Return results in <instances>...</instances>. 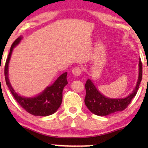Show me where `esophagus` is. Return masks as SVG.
Masks as SVG:
<instances>
[{"mask_svg":"<svg viewBox=\"0 0 148 148\" xmlns=\"http://www.w3.org/2000/svg\"><path fill=\"white\" fill-rule=\"evenodd\" d=\"M83 72V69L80 67H76L72 69V74L75 76H80Z\"/></svg>","mask_w":148,"mask_h":148,"instance_id":"obj_1","label":"esophagus"}]
</instances>
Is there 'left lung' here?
<instances>
[{
	"instance_id": "1",
	"label": "left lung",
	"mask_w": 148,
	"mask_h": 148,
	"mask_svg": "<svg viewBox=\"0 0 148 148\" xmlns=\"http://www.w3.org/2000/svg\"><path fill=\"white\" fill-rule=\"evenodd\" d=\"M138 68L139 73L138 81H137L136 88H134L132 92L125 98L111 99V98L106 97L99 92L90 79H88L86 85H85L86 90L85 103L88 109L94 114L101 115V116L108 115L111 113L125 110L131 103L132 99L136 96L139 86L141 82L143 67L140 58L139 59Z\"/></svg>"
}]
</instances>
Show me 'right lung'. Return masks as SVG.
Here are the masks:
<instances>
[{
  "instance_id": "1",
  "label": "right lung",
  "mask_w": 148,
  "mask_h": 148,
  "mask_svg": "<svg viewBox=\"0 0 148 148\" xmlns=\"http://www.w3.org/2000/svg\"><path fill=\"white\" fill-rule=\"evenodd\" d=\"M21 37H18L11 46L10 51L5 65V78L7 86L9 88L15 100L28 113L36 116H48L54 113L60 106L62 100V90L68 82L67 81V72H64L56 80L51 86H48L42 92L33 97H25L18 95L14 91L8 78V65L12 53L16 45H18Z\"/></svg>"
}]
</instances>
